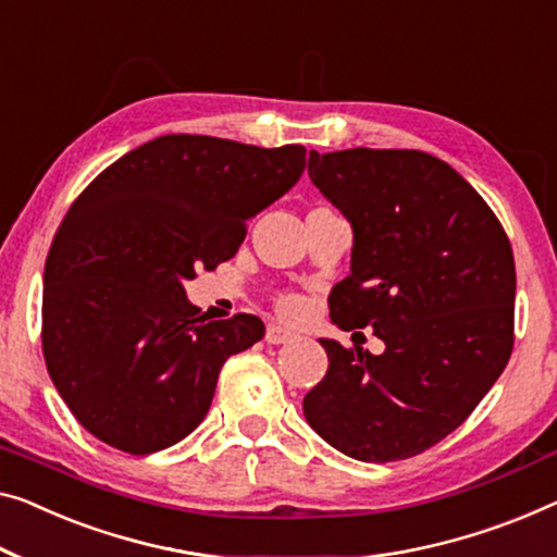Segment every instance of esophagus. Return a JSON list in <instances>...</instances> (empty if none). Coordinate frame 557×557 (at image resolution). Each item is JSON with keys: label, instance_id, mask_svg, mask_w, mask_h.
<instances>
[{"label": "esophagus", "instance_id": "1", "mask_svg": "<svg viewBox=\"0 0 557 557\" xmlns=\"http://www.w3.org/2000/svg\"><path fill=\"white\" fill-rule=\"evenodd\" d=\"M264 339H268L270 345H285L289 339H295V335L285 327L280 325H268V332H264Z\"/></svg>", "mask_w": 557, "mask_h": 557}]
</instances>
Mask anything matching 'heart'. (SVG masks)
<instances>
[{
    "label": "heart",
    "mask_w": 557,
    "mask_h": 557,
    "mask_svg": "<svg viewBox=\"0 0 557 557\" xmlns=\"http://www.w3.org/2000/svg\"><path fill=\"white\" fill-rule=\"evenodd\" d=\"M275 307H277L280 318L297 320V318H302V314L307 312V300H305L300 293H282V295H277Z\"/></svg>",
    "instance_id": "obj_1"
}]
</instances>
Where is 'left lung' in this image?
<instances>
[{"label":"left lung","mask_w":557,"mask_h":557,"mask_svg":"<svg viewBox=\"0 0 557 557\" xmlns=\"http://www.w3.org/2000/svg\"><path fill=\"white\" fill-rule=\"evenodd\" d=\"M307 172L355 232L330 318L372 327L385 352L320 339L330 364L305 418L355 460L412 458L460 428L510 360V239L450 164L418 149H312Z\"/></svg>","instance_id":"1"}]
</instances>
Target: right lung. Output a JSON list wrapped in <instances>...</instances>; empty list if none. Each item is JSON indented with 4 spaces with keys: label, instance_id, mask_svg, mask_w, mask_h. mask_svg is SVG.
<instances>
[{
    "label": "right lung",
    "instance_id": "1",
    "mask_svg": "<svg viewBox=\"0 0 557 557\" xmlns=\"http://www.w3.org/2000/svg\"><path fill=\"white\" fill-rule=\"evenodd\" d=\"M305 152L164 135L74 199L45 262L41 352L87 433L149 455L205 420L222 364L264 325L247 312L207 320L182 282L235 257L247 220L300 180Z\"/></svg>",
    "mask_w": 557,
    "mask_h": 557
}]
</instances>
